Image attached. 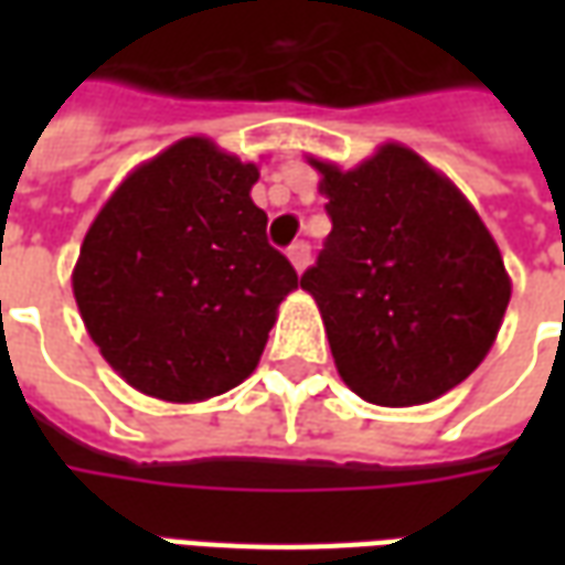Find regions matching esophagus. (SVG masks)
I'll return each mask as SVG.
<instances>
[{"label":"esophagus","instance_id":"obj_1","mask_svg":"<svg viewBox=\"0 0 565 565\" xmlns=\"http://www.w3.org/2000/svg\"><path fill=\"white\" fill-rule=\"evenodd\" d=\"M287 257H290L296 271H302L308 266V259H311V247H308V242H294L287 247Z\"/></svg>","mask_w":565,"mask_h":565}]
</instances>
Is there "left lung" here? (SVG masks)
Masks as SVG:
<instances>
[{
    "label": "left lung",
    "mask_w": 565,
    "mask_h": 565,
    "mask_svg": "<svg viewBox=\"0 0 565 565\" xmlns=\"http://www.w3.org/2000/svg\"><path fill=\"white\" fill-rule=\"evenodd\" d=\"M332 233L302 275L342 381L366 403H433L497 342L511 281L493 235L415 150L381 145L342 172L315 160Z\"/></svg>",
    "instance_id": "8db88e82"
}]
</instances>
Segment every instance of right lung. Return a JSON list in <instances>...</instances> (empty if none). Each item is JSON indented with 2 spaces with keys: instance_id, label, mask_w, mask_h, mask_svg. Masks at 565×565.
Here are the masks:
<instances>
[{
  "instance_id": "add662e5",
  "label": "right lung",
  "mask_w": 565,
  "mask_h": 565,
  "mask_svg": "<svg viewBox=\"0 0 565 565\" xmlns=\"http://www.w3.org/2000/svg\"><path fill=\"white\" fill-rule=\"evenodd\" d=\"M257 166L209 139L141 162L84 235L72 290L103 356L136 391L199 403L257 369L299 275L266 238Z\"/></svg>"
}]
</instances>
